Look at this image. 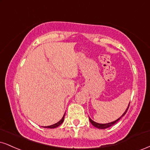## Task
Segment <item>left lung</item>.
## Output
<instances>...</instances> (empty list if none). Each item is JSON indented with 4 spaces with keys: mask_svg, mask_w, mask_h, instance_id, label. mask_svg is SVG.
Segmentation results:
<instances>
[{
    "mask_svg": "<svg viewBox=\"0 0 150 150\" xmlns=\"http://www.w3.org/2000/svg\"><path fill=\"white\" fill-rule=\"evenodd\" d=\"M129 104H130V103H129ZM129 104L128 107H127V110H125V112H124V113L122 114V115L121 117H120L118 118L117 120H115V121L112 122H110V123H107V124H99V123H97V122H95V121H93V120H91V119H90V118L89 117L90 122H91V124H92V125H93L94 127H96V128H98V129H104L108 128V127H111L112 125H115V124L116 122H117L119 121V120H120V119H121V118L123 116L125 115V114H126V112H127V110H128V108H129Z\"/></svg>",
    "mask_w": 150,
    "mask_h": 150,
    "instance_id": "1",
    "label": "left lung"
}]
</instances>
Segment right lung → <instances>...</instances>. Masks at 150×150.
Returning <instances> with one entry per match:
<instances>
[{
  "label": "right lung",
  "mask_w": 150,
  "mask_h": 150,
  "mask_svg": "<svg viewBox=\"0 0 150 150\" xmlns=\"http://www.w3.org/2000/svg\"><path fill=\"white\" fill-rule=\"evenodd\" d=\"M64 115H65V114H64L63 117H62V119H61V120H60V121L58 122L55 123V124H54V125H50V126H47V127H44V128L53 129V128H56V127H59V126H60V125H61V124H62V122H63V121H64Z\"/></svg>",
  "instance_id": "add662e5"
}]
</instances>
